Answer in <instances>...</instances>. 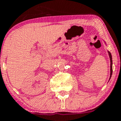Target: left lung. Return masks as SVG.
I'll return each mask as SVG.
<instances>
[{
  "label": "left lung",
  "mask_w": 121,
  "mask_h": 121,
  "mask_svg": "<svg viewBox=\"0 0 121 121\" xmlns=\"http://www.w3.org/2000/svg\"><path fill=\"white\" fill-rule=\"evenodd\" d=\"M108 53L109 55V57H110V78H109V80L111 78V75H112V72H113V68H112V65H113V61H112V56H111V54L109 51H108Z\"/></svg>",
  "instance_id": "1"
}]
</instances>
